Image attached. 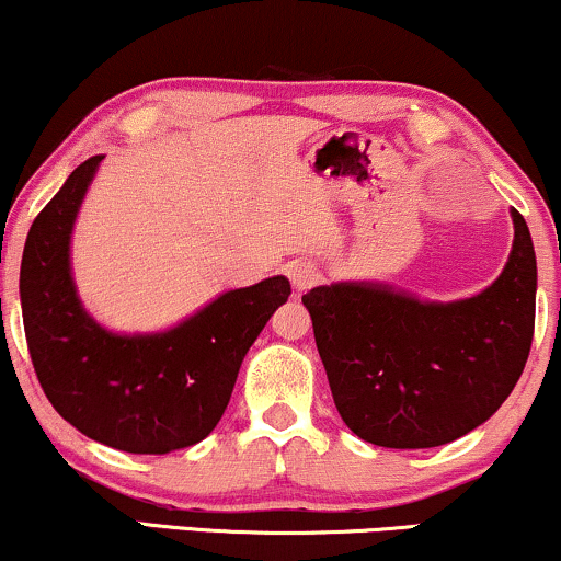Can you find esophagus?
<instances>
[{
	"label": "esophagus",
	"instance_id": "esophagus-1",
	"mask_svg": "<svg viewBox=\"0 0 561 561\" xmlns=\"http://www.w3.org/2000/svg\"><path fill=\"white\" fill-rule=\"evenodd\" d=\"M288 278H291L296 291H307V288L320 283V270L312 262H296V265L288 267Z\"/></svg>",
	"mask_w": 561,
	"mask_h": 561
}]
</instances>
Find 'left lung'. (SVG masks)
<instances>
[{
    "label": "left lung",
    "instance_id": "obj_1",
    "mask_svg": "<svg viewBox=\"0 0 561 561\" xmlns=\"http://www.w3.org/2000/svg\"><path fill=\"white\" fill-rule=\"evenodd\" d=\"M507 265L486 291L437 304L377 283L301 296L345 426L379 447H439L481 426L520 379L534 343L536 252L513 210Z\"/></svg>",
    "mask_w": 561,
    "mask_h": 561
}]
</instances>
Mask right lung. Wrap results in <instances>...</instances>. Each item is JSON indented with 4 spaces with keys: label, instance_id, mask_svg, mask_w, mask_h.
<instances>
[{
    "label": "right lung",
    "instance_id": "1",
    "mask_svg": "<svg viewBox=\"0 0 561 561\" xmlns=\"http://www.w3.org/2000/svg\"><path fill=\"white\" fill-rule=\"evenodd\" d=\"M101 161L80 163L27 231L20 265L25 341L61 419L101 445L165 455L216 428L249 345L291 296V283L275 275L226 291L165 333H108L82 309L69 270V237Z\"/></svg>",
    "mask_w": 561,
    "mask_h": 561
}]
</instances>
